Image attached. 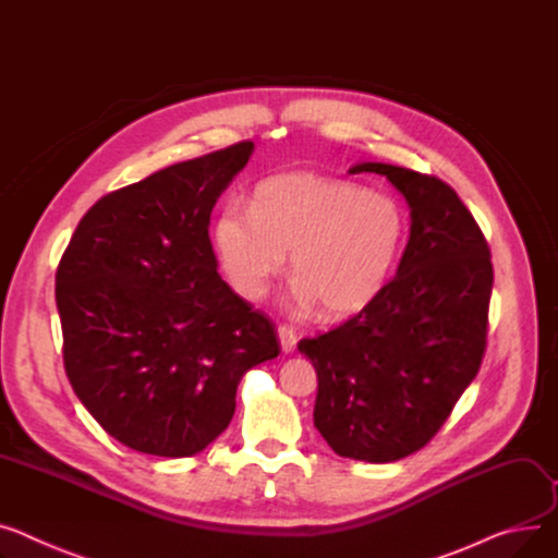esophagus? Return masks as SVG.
<instances>
[{
	"label": "esophagus",
	"instance_id": "34e87169",
	"mask_svg": "<svg viewBox=\"0 0 558 558\" xmlns=\"http://www.w3.org/2000/svg\"><path fill=\"white\" fill-rule=\"evenodd\" d=\"M278 339H280V348L284 354L295 350V343H299V337H295V331L289 325H280L278 327Z\"/></svg>",
	"mask_w": 558,
	"mask_h": 558
}]
</instances>
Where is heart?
Wrapping results in <instances>:
<instances>
[{
  "label": "heart",
  "mask_w": 558,
  "mask_h": 558,
  "mask_svg": "<svg viewBox=\"0 0 558 558\" xmlns=\"http://www.w3.org/2000/svg\"><path fill=\"white\" fill-rule=\"evenodd\" d=\"M405 213L388 195L316 172L259 181L251 206H221L213 242L221 271L244 301L265 299L291 253V295L301 310L350 316L373 303L405 246Z\"/></svg>",
  "instance_id": "b5f03b06"
}]
</instances>
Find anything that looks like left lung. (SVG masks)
Listing matches in <instances>:
<instances>
[{
    "mask_svg": "<svg viewBox=\"0 0 558 558\" xmlns=\"http://www.w3.org/2000/svg\"><path fill=\"white\" fill-rule=\"evenodd\" d=\"M384 174L411 208L397 276L348 323L299 343L316 367L314 426L341 458L395 462L449 420L487 348L492 253L449 183L390 163Z\"/></svg>",
    "mask_w": 558,
    "mask_h": 558,
    "instance_id": "8db88e82",
    "label": "left lung"
}]
</instances>
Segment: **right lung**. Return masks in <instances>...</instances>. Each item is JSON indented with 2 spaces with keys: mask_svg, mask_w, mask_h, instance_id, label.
Returning <instances> with one entry per match:
<instances>
[{
  "mask_svg": "<svg viewBox=\"0 0 558 558\" xmlns=\"http://www.w3.org/2000/svg\"><path fill=\"white\" fill-rule=\"evenodd\" d=\"M242 141L100 197L56 274L73 392L125 447L191 458L229 426L240 379L280 354L274 323L221 280L208 238Z\"/></svg>",
  "mask_w": 558,
  "mask_h": 558,
  "instance_id": "1",
  "label": "right lung"
}]
</instances>
